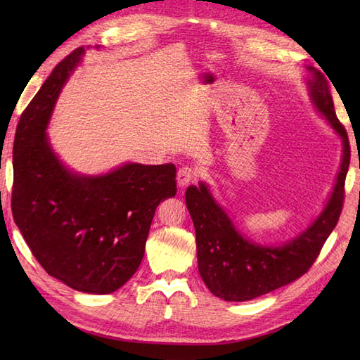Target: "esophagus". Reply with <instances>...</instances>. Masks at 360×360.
Segmentation results:
<instances>
[{
	"label": "esophagus",
	"instance_id": "1",
	"mask_svg": "<svg viewBox=\"0 0 360 360\" xmlns=\"http://www.w3.org/2000/svg\"><path fill=\"white\" fill-rule=\"evenodd\" d=\"M198 172L192 167H181L178 170V174H176V181H178L179 187H186L193 179H196Z\"/></svg>",
	"mask_w": 360,
	"mask_h": 360
}]
</instances>
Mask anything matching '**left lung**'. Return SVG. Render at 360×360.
Segmentation results:
<instances>
[{"mask_svg": "<svg viewBox=\"0 0 360 360\" xmlns=\"http://www.w3.org/2000/svg\"><path fill=\"white\" fill-rule=\"evenodd\" d=\"M304 85L309 101L342 141V159L330 196L311 223L294 238L262 244L238 231L209 184L188 186L186 204L196 233L198 269L210 292L226 302H248L300 278L316 262L320 249L338 224L343 186L349 167V142L335 116L328 82L316 68L307 66Z\"/></svg>", "mask_w": 360, "mask_h": 360, "instance_id": "1", "label": "left lung"}]
</instances>
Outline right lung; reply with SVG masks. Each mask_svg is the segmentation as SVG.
<instances>
[{"mask_svg":"<svg viewBox=\"0 0 360 360\" xmlns=\"http://www.w3.org/2000/svg\"><path fill=\"white\" fill-rule=\"evenodd\" d=\"M86 49L82 46L60 62L21 114L13 142L12 213L51 277L80 292L111 294L139 267L156 207L176 195V167L125 162L85 174L53 151L46 131Z\"/></svg>","mask_w":360,"mask_h":360,"instance_id":"obj_1","label":"right lung"}]
</instances>
